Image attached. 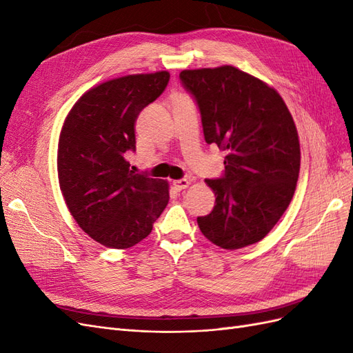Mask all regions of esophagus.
<instances>
[{
    "mask_svg": "<svg viewBox=\"0 0 353 353\" xmlns=\"http://www.w3.org/2000/svg\"><path fill=\"white\" fill-rule=\"evenodd\" d=\"M188 185H190V181H188L187 178H183V179H176V181H174V187H175V190H176V191L184 190V188H187Z\"/></svg>",
    "mask_w": 353,
    "mask_h": 353,
    "instance_id": "esophagus-1",
    "label": "esophagus"
}]
</instances>
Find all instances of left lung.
I'll return each mask as SVG.
<instances>
[{"label": "left lung", "instance_id": "left-lung-1", "mask_svg": "<svg viewBox=\"0 0 353 353\" xmlns=\"http://www.w3.org/2000/svg\"><path fill=\"white\" fill-rule=\"evenodd\" d=\"M208 144L225 150V170L206 179L215 206L199 228L222 249L261 241L288 208L301 169V145L281 95L232 66L183 70Z\"/></svg>", "mask_w": 353, "mask_h": 353}]
</instances>
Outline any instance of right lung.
I'll list each match as a JSON object with an SVG mask.
<instances>
[{
  "label": "right lung",
  "instance_id": "right-lung-1",
  "mask_svg": "<svg viewBox=\"0 0 353 353\" xmlns=\"http://www.w3.org/2000/svg\"><path fill=\"white\" fill-rule=\"evenodd\" d=\"M168 72L128 74L85 92L63 123L57 170L63 197L91 239L128 249L145 239L169 201L163 179L130 170L135 121L168 87Z\"/></svg>",
  "mask_w": 353,
  "mask_h": 353
}]
</instances>
